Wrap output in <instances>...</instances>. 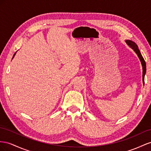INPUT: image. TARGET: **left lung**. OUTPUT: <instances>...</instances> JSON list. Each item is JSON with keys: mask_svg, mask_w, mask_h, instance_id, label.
<instances>
[{"mask_svg": "<svg viewBox=\"0 0 151 151\" xmlns=\"http://www.w3.org/2000/svg\"><path fill=\"white\" fill-rule=\"evenodd\" d=\"M126 43L127 44V45L132 48L133 50L135 51V52L137 54L138 57L140 59V62L142 65V69H143V72H142V81H143V83L144 84V76L145 75L146 73V64H145V61L144 59L143 58L142 55L140 52L139 49V47H138L137 45L135 44V42H133L132 40H126Z\"/></svg>", "mask_w": 151, "mask_h": 151, "instance_id": "1", "label": "left lung"}]
</instances>
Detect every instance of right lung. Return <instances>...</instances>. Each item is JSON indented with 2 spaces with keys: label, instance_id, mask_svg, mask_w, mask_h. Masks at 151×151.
<instances>
[{
  "label": "right lung",
  "instance_id": "right-lung-1",
  "mask_svg": "<svg viewBox=\"0 0 151 151\" xmlns=\"http://www.w3.org/2000/svg\"><path fill=\"white\" fill-rule=\"evenodd\" d=\"M16 53V52H15V53H14V55H13V57H12V59H13V58H14V55H15Z\"/></svg>",
  "mask_w": 151,
  "mask_h": 151
}]
</instances>
